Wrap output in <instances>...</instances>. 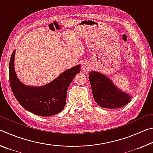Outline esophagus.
I'll list each match as a JSON object with an SVG mask.
<instances>
[{"label": "esophagus", "mask_w": 153, "mask_h": 153, "mask_svg": "<svg viewBox=\"0 0 153 153\" xmlns=\"http://www.w3.org/2000/svg\"><path fill=\"white\" fill-rule=\"evenodd\" d=\"M82 70L84 71H87L89 70L90 69V65L88 64L87 63H83L82 64V67H81Z\"/></svg>", "instance_id": "34e87169"}]
</instances>
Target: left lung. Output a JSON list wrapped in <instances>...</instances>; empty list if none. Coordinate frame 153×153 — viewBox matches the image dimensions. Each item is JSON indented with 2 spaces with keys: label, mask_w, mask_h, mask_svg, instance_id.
<instances>
[{
  "label": "left lung",
  "mask_w": 153,
  "mask_h": 153,
  "mask_svg": "<svg viewBox=\"0 0 153 153\" xmlns=\"http://www.w3.org/2000/svg\"><path fill=\"white\" fill-rule=\"evenodd\" d=\"M93 97L96 102L102 108H121L131 101V97L118 89L111 80L99 72L89 74Z\"/></svg>",
  "instance_id": "left-lung-1"
}]
</instances>
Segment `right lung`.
Wrapping results in <instances>:
<instances>
[{
	"mask_svg": "<svg viewBox=\"0 0 153 153\" xmlns=\"http://www.w3.org/2000/svg\"><path fill=\"white\" fill-rule=\"evenodd\" d=\"M15 54L14 51L9 61V82L19 104L30 112L42 117L54 115L63 111L66 103L67 89L74 77L79 73V65L64 71L45 86H25L15 74Z\"/></svg>",
	"mask_w": 153,
	"mask_h": 153,
	"instance_id": "obj_1",
	"label": "right lung"
}]
</instances>
